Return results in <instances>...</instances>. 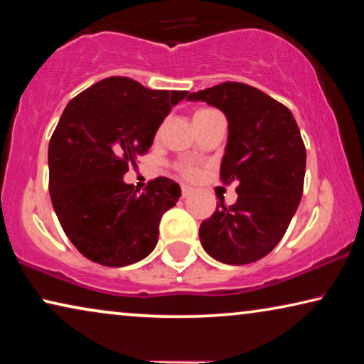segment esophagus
<instances>
[{"instance_id":"34e87169","label":"esophagus","mask_w":364,"mask_h":364,"mask_svg":"<svg viewBox=\"0 0 364 364\" xmlns=\"http://www.w3.org/2000/svg\"><path fill=\"white\" fill-rule=\"evenodd\" d=\"M192 192H193V188H192V187H188V186H182V197H183V198L188 197V196H192Z\"/></svg>"}]
</instances>
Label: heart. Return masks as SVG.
<instances>
[{
  "instance_id": "heart-1",
  "label": "heart",
  "mask_w": 364,
  "mask_h": 364,
  "mask_svg": "<svg viewBox=\"0 0 364 364\" xmlns=\"http://www.w3.org/2000/svg\"><path fill=\"white\" fill-rule=\"evenodd\" d=\"M212 112H215V111H213V109H208V107L197 109L196 114H193V122L198 121V119L208 116V114H212ZM178 171H181V173H182L183 177L191 178V177H196L197 176L198 167L196 166V164H192V162H182V164H178Z\"/></svg>"
}]
</instances>
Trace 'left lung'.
Returning <instances> with one entry per match:
<instances>
[{"label": "left lung", "instance_id": "8db88e82", "mask_svg": "<svg viewBox=\"0 0 364 364\" xmlns=\"http://www.w3.org/2000/svg\"><path fill=\"white\" fill-rule=\"evenodd\" d=\"M187 99L225 114L228 139L220 181L238 183L237 202L225 205L218 197L217 210L202 222L203 250L227 265L260 260L285 235L301 200L306 151L295 117L243 82H222Z\"/></svg>", "mask_w": 364, "mask_h": 364}]
</instances>
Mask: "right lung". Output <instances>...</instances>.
Here are the masks:
<instances>
[{
	"label": "right lung",
	"mask_w": 364,
	"mask_h": 364,
	"mask_svg": "<svg viewBox=\"0 0 364 364\" xmlns=\"http://www.w3.org/2000/svg\"><path fill=\"white\" fill-rule=\"evenodd\" d=\"M187 94L114 76L68 102L49 141V193L64 233L91 262L126 267L156 248L159 223L181 187L157 177L139 192L122 177Z\"/></svg>",
	"instance_id": "obj_1"
}]
</instances>
